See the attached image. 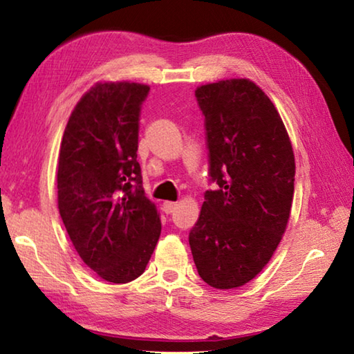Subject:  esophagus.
Listing matches in <instances>:
<instances>
[{
  "mask_svg": "<svg viewBox=\"0 0 354 354\" xmlns=\"http://www.w3.org/2000/svg\"><path fill=\"white\" fill-rule=\"evenodd\" d=\"M162 207H164L165 214H171V212H175V211H176L178 205H176V203H171V201H165L164 205H162Z\"/></svg>",
  "mask_w": 354,
  "mask_h": 354,
  "instance_id": "1",
  "label": "esophagus"
}]
</instances>
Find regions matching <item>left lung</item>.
Segmentation results:
<instances>
[{"instance_id": "1", "label": "left lung", "mask_w": 354, "mask_h": 354, "mask_svg": "<svg viewBox=\"0 0 354 354\" xmlns=\"http://www.w3.org/2000/svg\"><path fill=\"white\" fill-rule=\"evenodd\" d=\"M205 117L209 181L189 232L196 270L215 289L247 284L270 261L286 231L295 159L270 98L248 80L195 91Z\"/></svg>"}]
</instances>
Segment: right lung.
Instances as JSON below:
<instances>
[{
	"label": "right lung",
	"mask_w": 354,
	"mask_h": 354,
	"mask_svg": "<svg viewBox=\"0 0 354 354\" xmlns=\"http://www.w3.org/2000/svg\"><path fill=\"white\" fill-rule=\"evenodd\" d=\"M149 87L104 82L68 118L57 165L61 218L77 254L109 283L145 272L160 236L159 214L145 196L137 162L139 122Z\"/></svg>",
	"instance_id": "right-lung-1"
}]
</instances>
